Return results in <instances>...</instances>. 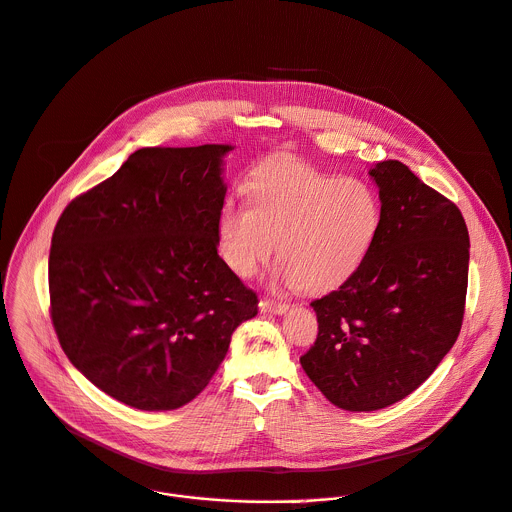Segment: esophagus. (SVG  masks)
<instances>
[{"mask_svg":"<svg viewBox=\"0 0 512 512\" xmlns=\"http://www.w3.org/2000/svg\"><path fill=\"white\" fill-rule=\"evenodd\" d=\"M259 306H261V312H267V314H282L288 310L286 302H277V300H269V298H263L259 302Z\"/></svg>","mask_w":512,"mask_h":512,"instance_id":"34e87169","label":"esophagus"}]
</instances>
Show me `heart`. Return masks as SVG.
I'll list each match as a JSON object with an SVG mask.
<instances>
[{"label": "heart", "instance_id": "obj_1", "mask_svg": "<svg viewBox=\"0 0 512 512\" xmlns=\"http://www.w3.org/2000/svg\"><path fill=\"white\" fill-rule=\"evenodd\" d=\"M251 206L228 202L218 216V249L239 277H253L277 245L292 284L327 292L361 267L382 226L378 192L359 177H339L294 157L255 167Z\"/></svg>", "mask_w": 512, "mask_h": 512}]
</instances>
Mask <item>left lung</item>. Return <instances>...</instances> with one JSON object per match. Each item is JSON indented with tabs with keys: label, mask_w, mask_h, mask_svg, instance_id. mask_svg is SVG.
Listing matches in <instances>:
<instances>
[{
	"label": "left lung",
	"mask_w": 512,
	"mask_h": 512,
	"mask_svg": "<svg viewBox=\"0 0 512 512\" xmlns=\"http://www.w3.org/2000/svg\"><path fill=\"white\" fill-rule=\"evenodd\" d=\"M382 202L378 239L335 292L314 300L318 335L300 357L335 406L386 408L421 386L457 341L470 235L459 208L400 161L369 169Z\"/></svg>",
	"instance_id": "8db88e82"
}]
</instances>
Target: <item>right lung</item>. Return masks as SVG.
Instances as JSON below:
<instances>
[{
    "label": "right lung",
    "mask_w": 512,
    "mask_h": 512,
    "mask_svg": "<svg viewBox=\"0 0 512 512\" xmlns=\"http://www.w3.org/2000/svg\"><path fill=\"white\" fill-rule=\"evenodd\" d=\"M230 145L134 151L61 214L51 318L81 374L138 410L194 400L257 294L218 255Z\"/></svg>",
    "instance_id": "add662e5"
}]
</instances>
